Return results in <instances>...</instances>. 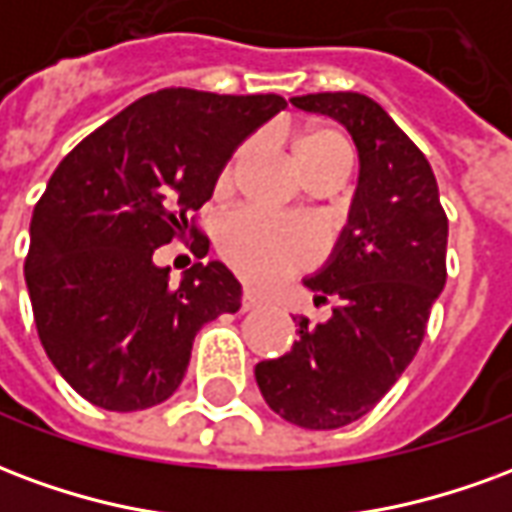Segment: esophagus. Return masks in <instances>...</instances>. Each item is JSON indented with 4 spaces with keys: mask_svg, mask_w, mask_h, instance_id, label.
I'll use <instances>...</instances> for the list:
<instances>
[{
    "mask_svg": "<svg viewBox=\"0 0 512 512\" xmlns=\"http://www.w3.org/2000/svg\"><path fill=\"white\" fill-rule=\"evenodd\" d=\"M257 307H263V299L257 296L255 290L246 288L244 293H241V312H252L257 310Z\"/></svg>",
    "mask_w": 512,
    "mask_h": 512,
    "instance_id": "34e87169",
    "label": "esophagus"
}]
</instances>
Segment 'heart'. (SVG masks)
<instances>
[{
	"label": "heart",
	"instance_id": "1",
	"mask_svg": "<svg viewBox=\"0 0 512 512\" xmlns=\"http://www.w3.org/2000/svg\"><path fill=\"white\" fill-rule=\"evenodd\" d=\"M246 145L235 150L219 175V186L233 180ZM296 158L301 172L326 164H354V147L337 128H307L296 136ZM323 249L321 233L307 222L271 216L257 208H238L219 224V252L249 282L274 285L279 279L312 266Z\"/></svg>",
	"mask_w": 512,
	"mask_h": 512
}]
</instances>
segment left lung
<instances>
[{"label": "left lung", "mask_w": 512, "mask_h": 512, "mask_svg": "<svg viewBox=\"0 0 512 512\" xmlns=\"http://www.w3.org/2000/svg\"><path fill=\"white\" fill-rule=\"evenodd\" d=\"M340 120L359 150L348 227L332 260L304 285L334 301L332 318H293L299 340L255 367L271 411L299 428L334 430L365 417L417 356L447 282V213L428 158L362 93L290 98Z\"/></svg>", "instance_id": "obj_1"}]
</instances>
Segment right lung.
Masks as SVG:
<instances>
[{"label":"right lung","instance_id":"add662e5","mask_svg":"<svg viewBox=\"0 0 512 512\" xmlns=\"http://www.w3.org/2000/svg\"><path fill=\"white\" fill-rule=\"evenodd\" d=\"M282 95L167 87L84 136L35 205L24 263L51 365L93 406L142 411L180 386L194 337L238 312L241 285L222 263H194L180 285L158 246L208 238L191 213L211 200L233 150L282 112Z\"/></svg>","mask_w":512,"mask_h":512}]
</instances>
